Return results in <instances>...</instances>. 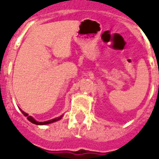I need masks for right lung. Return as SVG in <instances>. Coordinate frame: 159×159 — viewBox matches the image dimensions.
Wrapping results in <instances>:
<instances>
[{
  "instance_id": "add662e5",
  "label": "right lung",
  "mask_w": 159,
  "mask_h": 159,
  "mask_svg": "<svg viewBox=\"0 0 159 159\" xmlns=\"http://www.w3.org/2000/svg\"><path fill=\"white\" fill-rule=\"evenodd\" d=\"M22 111V113L25 116V117H27V119L29 120L30 122H31V123H35V124H37V125H43V124H48V123H53V122H56V121H58V120H59L61 117H62V116H60V117H57V118H54V119H52V120H49V121H47V122H36V120L34 119L32 117H30V116H28V114L26 113V112H25V111Z\"/></svg>"
}]
</instances>
